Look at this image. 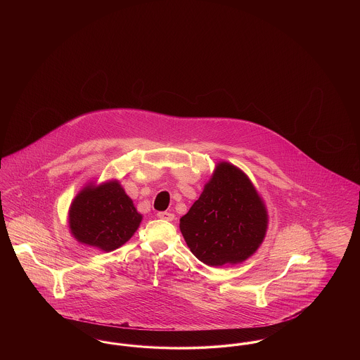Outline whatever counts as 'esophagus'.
<instances>
[{
    "instance_id": "esophagus-1",
    "label": "esophagus",
    "mask_w": 360,
    "mask_h": 360,
    "mask_svg": "<svg viewBox=\"0 0 360 360\" xmlns=\"http://www.w3.org/2000/svg\"><path fill=\"white\" fill-rule=\"evenodd\" d=\"M156 216H158V219L165 220V221H172L174 220V214L170 212H159Z\"/></svg>"
}]
</instances>
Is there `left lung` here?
Instances as JSON below:
<instances>
[{
    "instance_id": "left-lung-1",
    "label": "left lung",
    "mask_w": 360,
    "mask_h": 360,
    "mask_svg": "<svg viewBox=\"0 0 360 360\" xmlns=\"http://www.w3.org/2000/svg\"><path fill=\"white\" fill-rule=\"evenodd\" d=\"M179 228L190 251L202 263L236 264L262 244L267 212L248 176L223 162L181 219Z\"/></svg>"
}]
</instances>
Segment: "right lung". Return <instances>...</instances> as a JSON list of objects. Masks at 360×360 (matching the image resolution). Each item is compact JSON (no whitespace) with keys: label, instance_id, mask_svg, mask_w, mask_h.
Listing matches in <instances>:
<instances>
[{"label":"right lung","instance_id":"1","mask_svg":"<svg viewBox=\"0 0 360 360\" xmlns=\"http://www.w3.org/2000/svg\"><path fill=\"white\" fill-rule=\"evenodd\" d=\"M69 223L79 243L113 251L132 238L141 221L132 200L117 181L86 186L72 201Z\"/></svg>","mask_w":360,"mask_h":360}]
</instances>
